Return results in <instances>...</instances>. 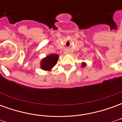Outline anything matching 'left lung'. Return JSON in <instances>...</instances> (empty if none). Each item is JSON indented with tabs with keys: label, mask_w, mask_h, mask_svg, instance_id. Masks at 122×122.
<instances>
[{
	"label": "left lung",
	"mask_w": 122,
	"mask_h": 122,
	"mask_svg": "<svg viewBox=\"0 0 122 122\" xmlns=\"http://www.w3.org/2000/svg\"><path fill=\"white\" fill-rule=\"evenodd\" d=\"M86 64L85 63H82V66H83V67H84V66H86Z\"/></svg>",
	"instance_id": "left-lung-1"
}]
</instances>
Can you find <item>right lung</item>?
Listing matches in <instances>:
<instances>
[{
  "label": "right lung",
  "instance_id": "right-lung-1",
  "mask_svg": "<svg viewBox=\"0 0 122 122\" xmlns=\"http://www.w3.org/2000/svg\"><path fill=\"white\" fill-rule=\"evenodd\" d=\"M59 58L57 54H50L46 56L41 61V69L44 71H50L53 66L56 65Z\"/></svg>",
  "mask_w": 122,
  "mask_h": 122
}]
</instances>
